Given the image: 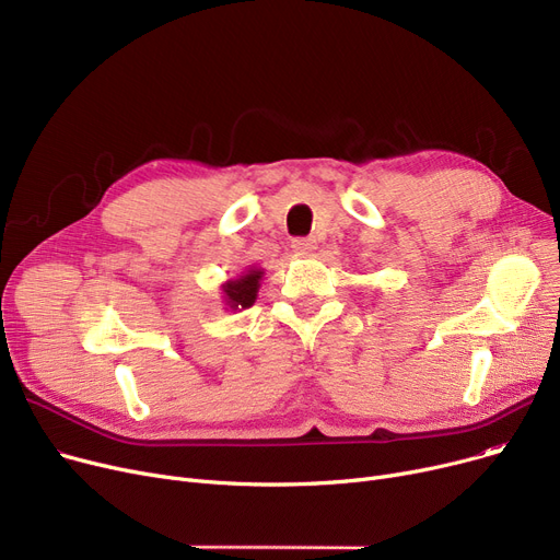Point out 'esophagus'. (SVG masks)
I'll use <instances>...</instances> for the list:
<instances>
[{
  "mask_svg": "<svg viewBox=\"0 0 560 560\" xmlns=\"http://www.w3.org/2000/svg\"><path fill=\"white\" fill-rule=\"evenodd\" d=\"M292 252L300 256H311L315 252V241L313 238H298L292 241Z\"/></svg>",
  "mask_w": 560,
  "mask_h": 560,
  "instance_id": "esophagus-1",
  "label": "esophagus"
}]
</instances>
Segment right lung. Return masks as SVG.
<instances>
[{"mask_svg":"<svg viewBox=\"0 0 560 560\" xmlns=\"http://www.w3.org/2000/svg\"><path fill=\"white\" fill-rule=\"evenodd\" d=\"M262 270L256 268V265H252V268H247L241 277L235 279H226L222 283V302L226 306V311H243V308H249L254 306L256 298H258V288H260V281H262Z\"/></svg>","mask_w":560,"mask_h":560,"instance_id":"obj_1","label":"right lung"}]
</instances>
